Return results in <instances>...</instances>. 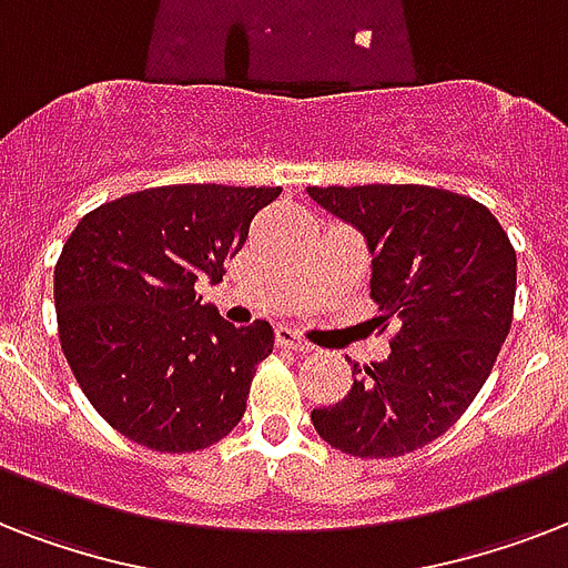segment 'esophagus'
<instances>
[{
	"instance_id": "1",
	"label": "esophagus",
	"mask_w": 568,
	"mask_h": 568,
	"mask_svg": "<svg viewBox=\"0 0 568 568\" xmlns=\"http://www.w3.org/2000/svg\"><path fill=\"white\" fill-rule=\"evenodd\" d=\"M276 345L288 347L294 354H310V351H315V347H312L310 342H303L292 327H276Z\"/></svg>"
}]
</instances>
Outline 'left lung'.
<instances>
[{
    "label": "left lung",
    "mask_w": 568,
    "mask_h": 568,
    "mask_svg": "<svg viewBox=\"0 0 568 568\" xmlns=\"http://www.w3.org/2000/svg\"><path fill=\"white\" fill-rule=\"evenodd\" d=\"M306 194L372 253V297L395 324L383 363L354 365L345 400L312 409L324 442L400 457L439 439L493 372L513 324L516 250L471 196L430 185H329Z\"/></svg>",
    "instance_id": "left-lung-1"
}]
</instances>
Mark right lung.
Segmentation results:
<instances>
[{"label": "right lung", "instance_id": "obj_1", "mask_svg": "<svg viewBox=\"0 0 568 568\" xmlns=\"http://www.w3.org/2000/svg\"><path fill=\"white\" fill-rule=\"evenodd\" d=\"M283 189L162 185L84 214L55 265L58 336L105 422L153 450L209 448L241 422L267 321L235 327L194 292L221 283Z\"/></svg>", "mask_w": 568, "mask_h": 568}]
</instances>
